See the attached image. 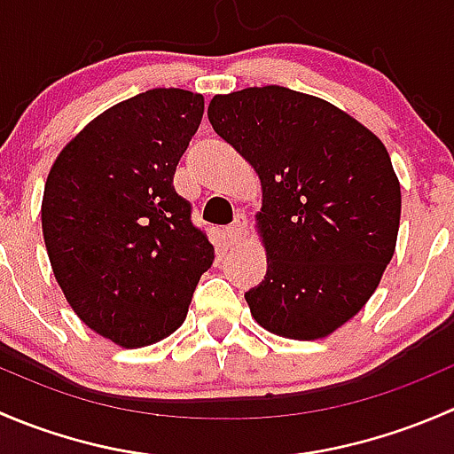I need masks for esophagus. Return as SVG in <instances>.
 Returning a JSON list of instances; mask_svg holds the SVG:
<instances>
[{"label": "esophagus", "instance_id": "obj_1", "mask_svg": "<svg viewBox=\"0 0 454 454\" xmlns=\"http://www.w3.org/2000/svg\"><path fill=\"white\" fill-rule=\"evenodd\" d=\"M246 228H248V219H246V213H237L235 222H232V226L226 231V237H228V241H231V246H237V244H241V241H244Z\"/></svg>", "mask_w": 454, "mask_h": 454}]
</instances>
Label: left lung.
<instances>
[{"mask_svg": "<svg viewBox=\"0 0 454 454\" xmlns=\"http://www.w3.org/2000/svg\"><path fill=\"white\" fill-rule=\"evenodd\" d=\"M208 121L263 191L268 270L246 292L268 332L316 340L354 318L395 253L402 193L375 134L316 96L278 85L219 94Z\"/></svg>", "mask_w": 454, "mask_h": 454, "instance_id": "1", "label": "left lung"}]
</instances>
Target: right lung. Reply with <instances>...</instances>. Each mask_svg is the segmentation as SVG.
<instances>
[{"label": "right lung", "instance_id": "add662e5", "mask_svg": "<svg viewBox=\"0 0 454 454\" xmlns=\"http://www.w3.org/2000/svg\"><path fill=\"white\" fill-rule=\"evenodd\" d=\"M204 96L158 87L114 105L66 145L41 204L52 272L76 316L136 349L171 336L215 250L173 176Z\"/></svg>", "mask_w": 454, "mask_h": 454}]
</instances>
